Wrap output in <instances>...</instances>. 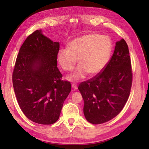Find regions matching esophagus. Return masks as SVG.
<instances>
[{"mask_svg": "<svg viewBox=\"0 0 149 149\" xmlns=\"http://www.w3.org/2000/svg\"><path fill=\"white\" fill-rule=\"evenodd\" d=\"M72 87L74 89H77V84H72Z\"/></svg>", "mask_w": 149, "mask_h": 149, "instance_id": "obj_1", "label": "esophagus"}]
</instances>
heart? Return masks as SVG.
Wrapping results in <instances>:
<instances>
[{
	"label": "heart",
	"mask_w": 149,
	"mask_h": 149,
	"mask_svg": "<svg viewBox=\"0 0 149 149\" xmlns=\"http://www.w3.org/2000/svg\"><path fill=\"white\" fill-rule=\"evenodd\" d=\"M112 43L108 36L91 33L79 37L69 42L68 48L61 49L58 54V62L65 72H71L79 59V66L69 76L72 81L99 74L110 59Z\"/></svg>",
	"instance_id": "heart-1"
}]
</instances>
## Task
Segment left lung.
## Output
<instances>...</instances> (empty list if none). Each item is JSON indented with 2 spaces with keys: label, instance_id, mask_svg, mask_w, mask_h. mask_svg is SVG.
Returning a JSON list of instances; mask_svg holds the SVG:
<instances>
[{
  "label": "left lung",
  "instance_id": "8db88e82",
  "mask_svg": "<svg viewBox=\"0 0 149 149\" xmlns=\"http://www.w3.org/2000/svg\"><path fill=\"white\" fill-rule=\"evenodd\" d=\"M132 79L129 49L122 39L116 43L114 53L104 68L78 87L88 122L100 124L116 116L129 98Z\"/></svg>",
  "mask_w": 149,
  "mask_h": 149
}]
</instances>
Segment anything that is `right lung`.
Listing matches in <instances>:
<instances>
[{"mask_svg": "<svg viewBox=\"0 0 149 149\" xmlns=\"http://www.w3.org/2000/svg\"><path fill=\"white\" fill-rule=\"evenodd\" d=\"M58 42L41 30L30 34L20 47L12 73V83L20 108L35 123L50 125L58 120L71 84L62 79L57 68Z\"/></svg>", "mask_w": 149, "mask_h": 149, "instance_id": "add662e5", "label": "right lung"}]
</instances>
